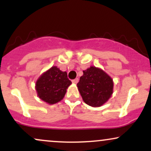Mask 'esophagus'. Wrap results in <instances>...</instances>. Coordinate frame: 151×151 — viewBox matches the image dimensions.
Segmentation results:
<instances>
[{
  "label": "esophagus",
  "mask_w": 151,
  "mask_h": 151,
  "mask_svg": "<svg viewBox=\"0 0 151 151\" xmlns=\"http://www.w3.org/2000/svg\"><path fill=\"white\" fill-rule=\"evenodd\" d=\"M72 83H73V84H77L78 81H79V79H78V78H76V79H73V80H72Z\"/></svg>",
  "instance_id": "obj_1"
}]
</instances>
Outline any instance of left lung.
Listing matches in <instances>:
<instances>
[{
  "label": "left lung",
  "mask_w": 151,
  "mask_h": 151,
  "mask_svg": "<svg viewBox=\"0 0 151 151\" xmlns=\"http://www.w3.org/2000/svg\"><path fill=\"white\" fill-rule=\"evenodd\" d=\"M83 73L77 83L83 101L91 106H101L113 93V79L101 69L93 66Z\"/></svg>",
  "instance_id": "8db88e82"
}]
</instances>
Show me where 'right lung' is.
Wrapping results in <instances>:
<instances>
[{"instance_id":"add662e5","label":"right lung","mask_w":151,"mask_h":151,"mask_svg":"<svg viewBox=\"0 0 151 151\" xmlns=\"http://www.w3.org/2000/svg\"><path fill=\"white\" fill-rule=\"evenodd\" d=\"M71 84L67 72L54 66L38 78L35 89L40 99L49 104H54L64 98Z\"/></svg>"}]
</instances>
